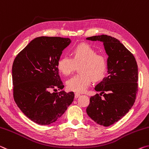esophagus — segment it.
<instances>
[{
	"mask_svg": "<svg viewBox=\"0 0 149 149\" xmlns=\"http://www.w3.org/2000/svg\"><path fill=\"white\" fill-rule=\"evenodd\" d=\"M79 96H80V94L79 93H74V97L75 98H77V97H79Z\"/></svg>",
	"mask_w": 149,
	"mask_h": 149,
	"instance_id": "obj_1",
	"label": "esophagus"
}]
</instances>
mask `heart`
Segmentation results:
<instances>
[{
	"label": "heart",
	"mask_w": 149,
	"mask_h": 149,
	"mask_svg": "<svg viewBox=\"0 0 149 149\" xmlns=\"http://www.w3.org/2000/svg\"><path fill=\"white\" fill-rule=\"evenodd\" d=\"M72 58L62 56L57 63L58 70L64 75H69L79 65L80 73L67 80V86L70 91L85 92L94 81L103 79L108 69L106 55L97 53V51L88 43H80L71 50Z\"/></svg>",
	"instance_id": "obj_1"
}]
</instances>
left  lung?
Wrapping results in <instances>:
<instances>
[{
    "label": "left lung",
    "mask_w": 149,
    "mask_h": 149,
    "mask_svg": "<svg viewBox=\"0 0 149 149\" xmlns=\"http://www.w3.org/2000/svg\"><path fill=\"white\" fill-rule=\"evenodd\" d=\"M104 43L108 74L95 87L86 113L97 124L108 127L121 119L133 106L138 91V67L134 55L116 38L107 35L87 38ZM101 95H103L102 98Z\"/></svg>",
    "instance_id": "left-lung-1"
}]
</instances>
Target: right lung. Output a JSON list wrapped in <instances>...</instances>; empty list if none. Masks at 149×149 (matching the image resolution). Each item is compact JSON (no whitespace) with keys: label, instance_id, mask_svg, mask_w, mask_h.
<instances>
[{"label":"right lung","instance_id":"right-lung-1","mask_svg":"<svg viewBox=\"0 0 149 149\" xmlns=\"http://www.w3.org/2000/svg\"><path fill=\"white\" fill-rule=\"evenodd\" d=\"M69 38H36L14 58L12 77L13 96L18 108L39 125H49L61 116L72 104L73 92L57 91L64 88L57 63ZM51 89L56 91L52 93Z\"/></svg>","mask_w":149,"mask_h":149}]
</instances>
